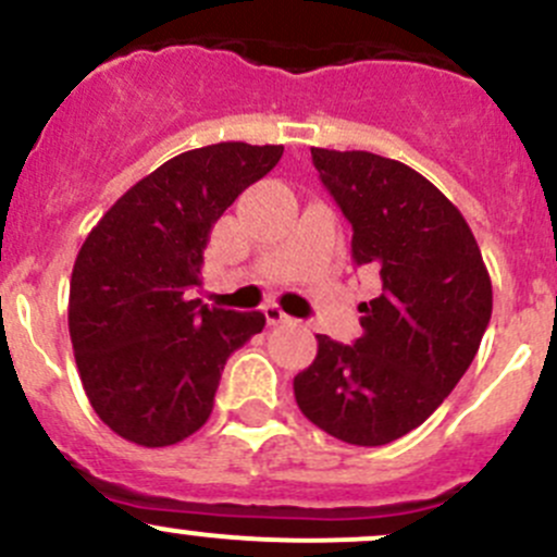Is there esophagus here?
<instances>
[{
	"label": "esophagus",
	"mask_w": 557,
	"mask_h": 557,
	"mask_svg": "<svg viewBox=\"0 0 557 557\" xmlns=\"http://www.w3.org/2000/svg\"><path fill=\"white\" fill-rule=\"evenodd\" d=\"M263 312H267L269 326H280V323H288L290 321V315H285V312L280 310L277 305H267V307H263Z\"/></svg>",
	"instance_id": "esophagus-1"
}]
</instances>
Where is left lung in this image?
Returning <instances> with one entry per match:
<instances>
[{"label": "left lung", "instance_id": "left-lung-1", "mask_svg": "<svg viewBox=\"0 0 557 557\" xmlns=\"http://www.w3.org/2000/svg\"><path fill=\"white\" fill-rule=\"evenodd\" d=\"M310 152L354 228V263L381 283L359 305L354 345L318 334L315 359L294 377L296 405L345 444H392L466 375L493 315V283L466 218L433 182L372 152Z\"/></svg>", "mask_w": 557, "mask_h": 557}]
</instances>
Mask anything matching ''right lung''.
<instances>
[{
    "label": "right lung",
    "mask_w": 557,
    "mask_h": 557,
    "mask_svg": "<svg viewBox=\"0 0 557 557\" xmlns=\"http://www.w3.org/2000/svg\"><path fill=\"white\" fill-rule=\"evenodd\" d=\"M280 158L283 147L242 141L176 154L81 245L67 305L75 364L95 413L129 444L158 449L201 430L228 356L267 323L187 290L201 285L212 225Z\"/></svg>",
    "instance_id": "obj_1"
}]
</instances>
